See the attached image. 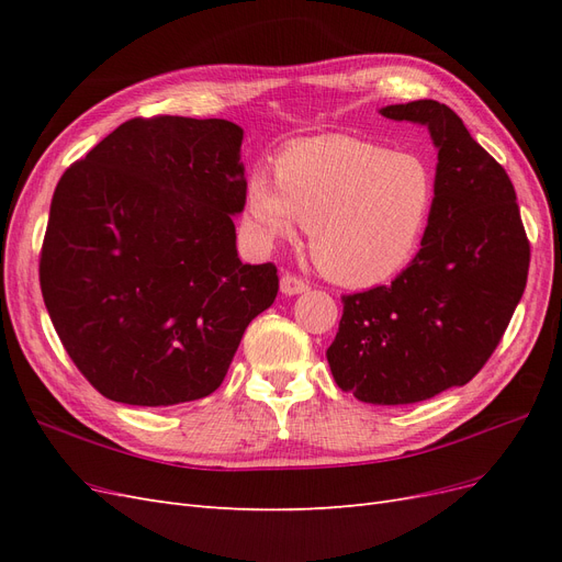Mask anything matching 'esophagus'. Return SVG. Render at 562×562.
Masks as SVG:
<instances>
[{
  "label": "esophagus",
  "mask_w": 562,
  "mask_h": 562,
  "mask_svg": "<svg viewBox=\"0 0 562 562\" xmlns=\"http://www.w3.org/2000/svg\"><path fill=\"white\" fill-rule=\"evenodd\" d=\"M304 291H310V285L304 283L302 279H297L295 274H283V277H281V293H283L285 297L300 295V293H304Z\"/></svg>",
  "instance_id": "esophagus-1"
}]
</instances>
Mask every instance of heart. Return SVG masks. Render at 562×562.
<instances>
[{"label":"heart","mask_w":562,"mask_h":562,"mask_svg":"<svg viewBox=\"0 0 562 562\" xmlns=\"http://www.w3.org/2000/svg\"><path fill=\"white\" fill-rule=\"evenodd\" d=\"M436 203L422 157L330 133L288 145L277 173L255 166L244 187L248 239L271 248L310 227V250L330 281L370 288L411 265Z\"/></svg>","instance_id":"b5f03b06"}]
</instances>
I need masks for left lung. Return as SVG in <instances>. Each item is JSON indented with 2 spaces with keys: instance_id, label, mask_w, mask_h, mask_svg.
<instances>
[{
  "instance_id": "obj_1",
  "label": "left lung",
  "mask_w": 562,
  "mask_h": 562,
  "mask_svg": "<svg viewBox=\"0 0 562 562\" xmlns=\"http://www.w3.org/2000/svg\"><path fill=\"white\" fill-rule=\"evenodd\" d=\"M382 116L427 126L438 149L436 203L422 248L391 285L342 297L326 356L342 391L405 405L473 380L525 291L530 244L504 168L436 100Z\"/></svg>"
}]
</instances>
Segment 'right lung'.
<instances>
[{
    "instance_id": "1",
    "label": "right lung",
    "mask_w": 562,
    "mask_h": 562,
    "mask_svg": "<svg viewBox=\"0 0 562 562\" xmlns=\"http://www.w3.org/2000/svg\"><path fill=\"white\" fill-rule=\"evenodd\" d=\"M241 143L227 119H131L63 173L42 295L105 398L159 407L213 394L248 323L274 302L277 267L236 252Z\"/></svg>"
}]
</instances>
